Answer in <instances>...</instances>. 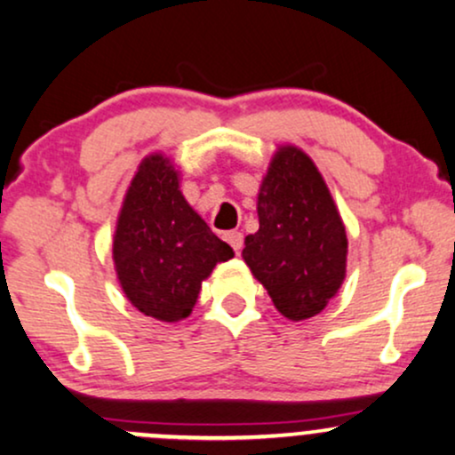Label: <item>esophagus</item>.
Instances as JSON below:
<instances>
[{
    "instance_id": "1",
    "label": "esophagus",
    "mask_w": 455,
    "mask_h": 455,
    "mask_svg": "<svg viewBox=\"0 0 455 455\" xmlns=\"http://www.w3.org/2000/svg\"><path fill=\"white\" fill-rule=\"evenodd\" d=\"M224 239H227V242L233 245L235 252L239 254V250H242V245H243V233H239V231H228V233H224Z\"/></svg>"
}]
</instances>
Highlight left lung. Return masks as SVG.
<instances>
[{
    "mask_svg": "<svg viewBox=\"0 0 455 455\" xmlns=\"http://www.w3.org/2000/svg\"><path fill=\"white\" fill-rule=\"evenodd\" d=\"M259 231L242 257L280 315L304 321L340 289L347 233L321 173L301 149L282 148L259 192Z\"/></svg>",
    "mask_w": 455,
    "mask_h": 455,
    "instance_id": "left-lung-1",
    "label": "left lung"
}]
</instances>
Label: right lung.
<instances>
[{
    "mask_svg": "<svg viewBox=\"0 0 455 455\" xmlns=\"http://www.w3.org/2000/svg\"><path fill=\"white\" fill-rule=\"evenodd\" d=\"M228 259L233 248L188 205L173 164L160 154L140 162L113 242L117 278L132 306L158 321H181L201 282Z\"/></svg>",
    "mask_w": 455,
    "mask_h": 455,
    "instance_id": "right-lung-1",
    "label": "right lung"
}]
</instances>
